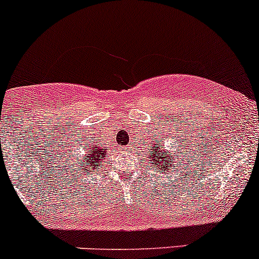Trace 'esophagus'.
<instances>
[{
	"instance_id": "1",
	"label": "esophagus",
	"mask_w": 259,
	"mask_h": 259,
	"mask_svg": "<svg viewBox=\"0 0 259 259\" xmlns=\"http://www.w3.org/2000/svg\"><path fill=\"white\" fill-rule=\"evenodd\" d=\"M122 150H123V152L126 153V154H130L131 153V148L130 147H123V148H122Z\"/></svg>"
}]
</instances>
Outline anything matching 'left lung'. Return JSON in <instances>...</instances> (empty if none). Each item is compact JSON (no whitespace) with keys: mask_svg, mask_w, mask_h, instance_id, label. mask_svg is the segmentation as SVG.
Segmentation results:
<instances>
[{"mask_svg":"<svg viewBox=\"0 0 259 259\" xmlns=\"http://www.w3.org/2000/svg\"><path fill=\"white\" fill-rule=\"evenodd\" d=\"M168 136H171L170 133H168ZM174 143H181V139H176ZM149 148L150 150L149 154H148V158L143 159L142 161H147V166L153 168L156 172H158V171H162L164 175H166L168 170H171V172H172V167L179 165V162L181 161V158H180L176 153L172 152V148H167L166 145H165V142L162 141L160 135H159V137L154 136L153 142L149 143ZM177 153L182 154L180 149H177ZM160 160H162L161 162L160 161Z\"/></svg>","mask_w":259,"mask_h":259,"instance_id":"left-lung-1","label":"left lung"}]
</instances>
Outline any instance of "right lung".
Here are the masks:
<instances>
[{
	"label": "right lung",
	"mask_w": 259,
	"mask_h": 259,
	"mask_svg": "<svg viewBox=\"0 0 259 259\" xmlns=\"http://www.w3.org/2000/svg\"><path fill=\"white\" fill-rule=\"evenodd\" d=\"M72 153V150H71ZM107 155V150L103 145L99 147V144H88L84 145V154L82 156L75 155L72 154L71 159L67 158V164L69 165V170L71 171H78L79 176L83 172L91 174L92 171L94 172L95 170L100 168V165L103 164V159Z\"/></svg>",
	"instance_id": "obj_1"
}]
</instances>
